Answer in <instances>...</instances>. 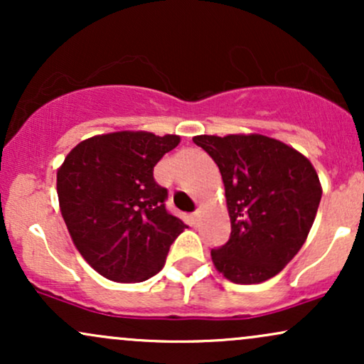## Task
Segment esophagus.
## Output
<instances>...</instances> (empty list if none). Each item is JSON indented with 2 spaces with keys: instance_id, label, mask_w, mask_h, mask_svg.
<instances>
[{
  "instance_id": "esophagus-1",
  "label": "esophagus",
  "mask_w": 364,
  "mask_h": 364,
  "mask_svg": "<svg viewBox=\"0 0 364 364\" xmlns=\"http://www.w3.org/2000/svg\"><path fill=\"white\" fill-rule=\"evenodd\" d=\"M198 219H200V212H193V214H191V223L198 224Z\"/></svg>"
}]
</instances>
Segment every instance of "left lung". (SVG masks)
<instances>
[{
    "mask_svg": "<svg viewBox=\"0 0 364 364\" xmlns=\"http://www.w3.org/2000/svg\"><path fill=\"white\" fill-rule=\"evenodd\" d=\"M198 147L219 166L231 236L212 250L215 269L235 284L277 275L301 250L321 198L315 168L281 140L250 135H198Z\"/></svg>",
    "mask_w": 364,
    "mask_h": 364,
    "instance_id": "left-lung-1",
    "label": "left lung"
}]
</instances>
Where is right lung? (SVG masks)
I'll return each instance as SVG.
<instances>
[{
	"instance_id": "1",
	"label": "right lung",
	"mask_w": 364,
	"mask_h": 364,
	"mask_svg": "<svg viewBox=\"0 0 364 364\" xmlns=\"http://www.w3.org/2000/svg\"><path fill=\"white\" fill-rule=\"evenodd\" d=\"M178 135L114 132L80 141L58 169L60 210L73 245L95 272L141 282L164 267L186 224L166 210L168 190L154 179Z\"/></svg>"
}]
</instances>
